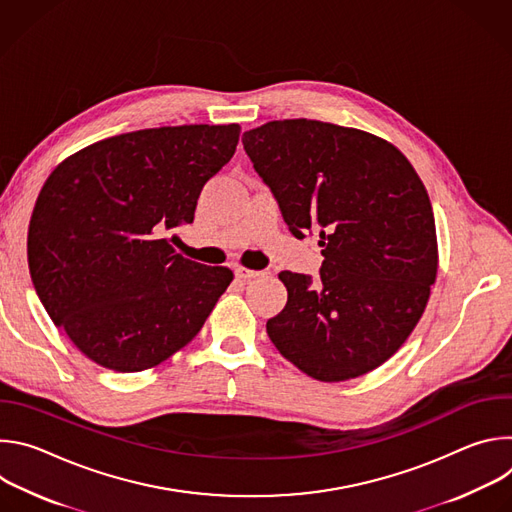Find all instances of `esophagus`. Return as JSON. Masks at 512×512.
<instances>
[{"instance_id":"obj_1","label":"esophagus","mask_w":512,"mask_h":512,"mask_svg":"<svg viewBox=\"0 0 512 512\" xmlns=\"http://www.w3.org/2000/svg\"><path fill=\"white\" fill-rule=\"evenodd\" d=\"M235 275H237L239 279H255V277L261 275V271H255V269H247V267L237 265V267H235Z\"/></svg>"}]
</instances>
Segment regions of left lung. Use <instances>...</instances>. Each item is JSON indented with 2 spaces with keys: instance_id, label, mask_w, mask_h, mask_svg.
<instances>
[{
  "instance_id": "8db88e82",
  "label": "left lung",
  "mask_w": 512,
  "mask_h": 512,
  "mask_svg": "<svg viewBox=\"0 0 512 512\" xmlns=\"http://www.w3.org/2000/svg\"><path fill=\"white\" fill-rule=\"evenodd\" d=\"M294 237L316 231L320 279L281 271L287 304L267 334L312 379L338 383L389 360L417 326L437 273L433 210L393 143L314 119L243 133Z\"/></svg>"
}]
</instances>
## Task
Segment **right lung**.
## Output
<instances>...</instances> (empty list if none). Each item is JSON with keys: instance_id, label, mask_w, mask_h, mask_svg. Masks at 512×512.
<instances>
[{"instance_id": "obj_1", "label": "right lung", "mask_w": 512, "mask_h": 512, "mask_svg": "<svg viewBox=\"0 0 512 512\" xmlns=\"http://www.w3.org/2000/svg\"><path fill=\"white\" fill-rule=\"evenodd\" d=\"M241 127L178 125L97 141L44 182L28 265L52 322L105 369H152L186 346L233 281L164 237L194 221L204 184L233 158Z\"/></svg>"}]
</instances>
